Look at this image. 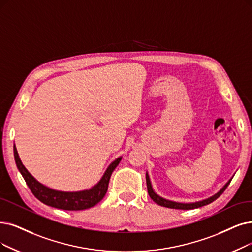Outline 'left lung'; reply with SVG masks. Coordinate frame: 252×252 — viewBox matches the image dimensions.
<instances>
[{
    "label": "left lung",
    "mask_w": 252,
    "mask_h": 252,
    "mask_svg": "<svg viewBox=\"0 0 252 252\" xmlns=\"http://www.w3.org/2000/svg\"><path fill=\"white\" fill-rule=\"evenodd\" d=\"M233 179V178H231ZM230 180H228V182L221 188L217 193H215L214 195H212L209 198H206V199H203V200H199V202H195V203H178V202H174V200H168L166 198H163L161 197L160 195H158L153 187H152V184H151V181H150V177H149V174L146 173V180H147V187H148V193L150 195V197L152 198L154 202L156 204H158L159 206H162V207H165V208H170V209H179V210H191V209H195V208H199V207H203V206H206V205H209L210 203L214 202V200L216 198H218L221 194L223 193V191L226 189V187L229 185L230 183Z\"/></svg>",
    "instance_id": "left-lung-1"
}]
</instances>
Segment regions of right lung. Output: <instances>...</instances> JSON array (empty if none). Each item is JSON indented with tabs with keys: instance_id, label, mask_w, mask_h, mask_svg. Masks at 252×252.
<instances>
[{
	"instance_id": "1",
	"label": "right lung",
	"mask_w": 252,
	"mask_h": 252,
	"mask_svg": "<svg viewBox=\"0 0 252 252\" xmlns=\"http://www.w3.org/2000/svg\"><path fill=\"white\" fill-rule=\"evenodd\" d=\"M14 159L16 166L25 179L27 185L31 189L32 193L43 204L54 207L57 209L68 210V211H78L92 208L101 200L107 191L108 182L115 168L120 163L122 157L117 158L115 161L108 165L104 175L100 179L99 182L92 188L83 191H73V192H66V191L55 190L40 182L28 172V169L23 164L21 158L18 156L15 145L13 146Z\"/></svg>"
}]
</instances>
